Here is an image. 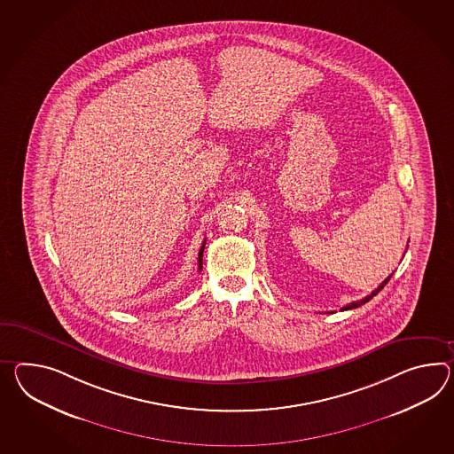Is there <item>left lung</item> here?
<instances>
[{"mask_svg": "<svg viewBox=\"0 0 454 454\" xmlns=\"http://www.w3.org/2000/svg\"><path fill=\"white\" fill-rule=\"evenodd\" d=\"M390 277L392 276H388L387 278H386V280H384V282H382V284H380V286H379V287L376 288V290H374V292H372V294H371V295H367V297H365V299H363V300H357V301H353V303H348V305H346V307H343V311L344 309H357V307H361V305H364L365 301H369V300L372 299V297H376L377 294H379V292H380V290H382V288L386 287V286H387V282L388 280H390Z\"/></svg>", "mask_w": 454, "mask_h": 454, "instance_id": "1", "label": "left lung"}]
</instances>
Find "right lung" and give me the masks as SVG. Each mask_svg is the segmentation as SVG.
Here are the masks:
<instances>
[{
    "mask_svg": "<svg viewBox=\"0 0 454 454\" xmlns=\"http://www.w3.org/2000/svg\"><path fill=\"white\" fill-rule=\"evenodd\" d=\"M203 249H205V243H203V246L200 247V253H199V269L201 270V264H203Z\"/></svg>",
    "mask_w": 454,
    "mask_h": 454,
    "instance_id": "add662e5",
    "label": "right lung"
}]
</instances>
